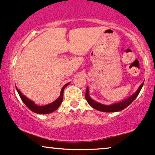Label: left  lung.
<instances>
[{
	"mask_svg": "<svg viewBox=\"0 0 155 155\" xmlns=\"http://www.w3.org/2000/svg\"><path fill=\"white\" fill-rule=\"evenodd\" d=\"M143 84H144V83L141 84L140 87H139V89H137V91L135 92L134 94L130 96L128 99H124V101H120V102L119 103L113 104L111 105H104L93 100L89 96V89H88V87L87 88V91H86V99H87L89 104L91 106V107H93L94 109H97V110L104 111V112H115V111H119L123 110V109L126 108V107H128L129 105H130L133 102V101L136 99L139 94H140L141 89H142V88L143 87Z\"/></svg>",
	"mask_w": 155,
	"mask_h": 155,
	"instance_id": "left-lung-1",
	"label": "left lung"
}]
</instances>
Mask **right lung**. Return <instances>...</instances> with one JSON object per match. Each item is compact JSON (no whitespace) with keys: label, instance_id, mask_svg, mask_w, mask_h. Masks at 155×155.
I'll return each mask as SVG.
<instances>
[{"label":"right lung","instance_id":"right-lung-1","mask_svg":"<svg viewBox=\"0 0 155 155\" xmlns=\"http://www.w3.org/2000/svg\"><path fill=\"white\" fill-rule=\"evenodd\" d=\"M68 84L69 83L65 84V85L62 87L59 97H58L56 101H54V102L49 104H46L44 106L36 105V104L34 102V101L30 100L28 98H27L26 97H25L24 95L22 94H21V92L19 91L18 89V88L16 87H16V90H17L19 96H20L21 100L23 101V102L25 104V106H26V107H28L29 109H31V111H34V112L36 113V114H45L51 113V112H53V111H56V109L59 107V106L61 105V104L62 101H63L64 90L66 87H67Z\"/></svg>","mask_w":155,"mask_h":155}]
</instances>
